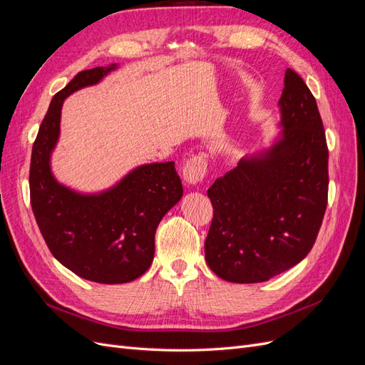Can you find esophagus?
<instances>
[{"mask_svg":"<svg viewBox=\"0 0 365 365\" xmlns=\"http://www.w3.org/2000/svg\"><path fill=\"white\" fill-rule=\"evenodd\" d=\"M207 157L204 153H197V155H193L189 161L184 164L182 169V178L187 184H200L204 181L205 175H207Z\"/></svg>","mask_w":365,"mask_h":365,"instance_id":"1","label":"esophagus"}]
</instances>
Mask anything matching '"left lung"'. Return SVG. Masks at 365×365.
<instances>
[{
  "label": "left lung",
  "instance_id": "left-lung-1",
  "mask_svg": "<svg viewBox=\"0 0 365 365\" xmlns=\"http://www.w3.org/2000/svg\"><path fill=\"white\" fill-rule=\"evenodd\" d=\"M282 138L240 160L207 195L213 219L205 260L233 283L267 282L312 250L327 207L329 150L315 97L294 70L279 101Z\"/></svg>",
  "mask_w": 365,
  "mask_h": 365
}]
</instances>
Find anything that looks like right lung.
Wrapping results in <instances>:
<instances>
[{
  "mask_svg": "<svg viewBox=\"0 0 365 365\" xmlns=\"http://www.w3.org/2000/svg\"><path fill=\"white\" fill-rule=\"evenodd\" d=\"M115 68L111 63L77 73L54 94L33 143L29 176L33 215L53 256L79 277L106 284L132 282L149 269L160 220L182 196L173 161L140 165L97 195L77 193L54 180L50 157L63 101Z\"/></svg>",
  "mask_w": 365,
  "mask_h": 365,
  "instance_id": "obj_1",
  "label": "right lung"
}]
</instances>
